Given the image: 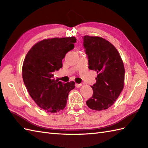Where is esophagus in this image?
I'll return each instance as SVG.
<instances>
[{
    "label": "esophagus",
    "mask_w": 148,
    "mask_h": 148,
    "mask_svg": "<svg viewBox=\"0 0 148 148\" xmlns=\"http://www.w3.org/2000/svg\"><path fill=\"white\" fill-rule=\"evenodd\" d=\"M76 87H77V88H79V87H80L82 85V84H78V83H76Z\"/></svg>",
    "instance_id": "esophagus-1"
}]
</instances>
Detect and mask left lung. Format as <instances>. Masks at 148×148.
Returning a JSON list of instances; mask_svg holds the SVG:
<instances>
[{"mask_svg": "<svg viewBox=\"0 0 148 148\" xmlns=\"http://www.w3.org/2000/svg\"><path fill=\"white\" fill-rule=\"evenodd\" d=\"M83 47L88 59V69L97 72L93 95L86 103L101 111L114 105L124 88V66L119 52L110 42L99 36L86 35Z\"/></svg>", "mask_w": 148, "mask_h": 148, "instance_id": "left-lung-1", "label": "left lung"}]
</instances>
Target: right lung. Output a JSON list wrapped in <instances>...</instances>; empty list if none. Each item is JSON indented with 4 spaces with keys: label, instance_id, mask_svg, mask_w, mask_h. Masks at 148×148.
<instances>
[{
    "label": "right lung",
    "instance_id": "add662e5",
    "mask_svg": "<svg viewBox=\"0 0 148 148\" xmlns=\"http://www.w3.org/2000/svg\"><path fill=\"white\" fill-rule=\"evenodd\" d=\"M73 37L45 39L33 45L25 58L22 77L32 99L45 111L56 113L65 108L69 92L75 83L53 79L54 72L62 67V60L74 47Z\"/></svg>",
    "mask_w": 148,
    "mask_h": 148
}]
</instances>
